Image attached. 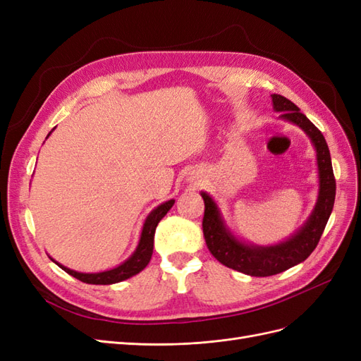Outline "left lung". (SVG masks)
I'll list each match as a JSON object with an SVG mask.
<instances>
[{
    "label": "left lung",
    "mask_w": 361,
    "mask_h": 361,
    "mask_svg": "<svg viewBox=\"0 0 361 361\" xmlns=\"http://www.w3.org/2000/svg\"><path fill=\"white\" fill-rule=\"evenodd\" d=\"M272 104L275 111H281V119L289 121L305 131L316 149L319 195L310 218L290 239L281 243L272 246L248 245L234 238L231 231L226 228L218 205L209 193L201 192L205 205L202 233L209 251L219 263L251 276L275 275L304 262L317 246L329 214L333 212L336 198V178L331 166V156H329V149L322 133L290 99L274 94Z\"/></svg>",
    "instance_id": "8db88e82"
}]
</instances>
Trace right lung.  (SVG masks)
I'll return each instance as SVG.
<instances>
[{
    "label": "right lung",
    "instance_id": "obj_1",
    "mask_svg": "<svg viewBox=\"0 0 361 361\" xmlns=\"http://www.w3.org/2000/svg\"><path fill=\"white\" fill-rule=\"evenodd\" d=\"M51 135V133H49ZM48 135V136H49ZM173 200H169L166 202L160 204L159 207L154 209L145 219V224H143L142 228V234H140V240L136 251L133 252V255L130 259H127L122 264H119L118 267H113L110 271H104V272H97V274H83V272H77L68 269V267L61 266L60 263H57L59 267H61L65 272H68L69 275H72L77 280L87 283V284H115L119 281L127 280V278L139 274L140 271H143L147 267V264L151 260L152 255V248H154V233H156V228L159 222L161 221V218L166 214L171 207L173 205Z\"/></svg>",
    "mask_w": 361,
    "mask_h": 361
}]
</instances>
